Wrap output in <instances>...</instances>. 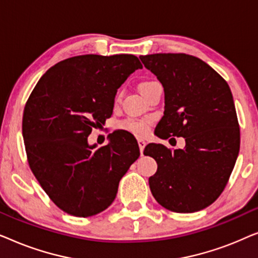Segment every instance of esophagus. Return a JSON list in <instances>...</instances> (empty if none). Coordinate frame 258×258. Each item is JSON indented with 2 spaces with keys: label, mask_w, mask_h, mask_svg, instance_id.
I'll list each match as a JSON object with an SVG mask.
<instances>
[{
  "label": "esophagus",
  "mask_w": 258,
  "mask_h": 258,
  "mask_svg": "<svg viewBox=\"0 0 258 258\" xmlns=\"http://www.w3.org/2000/svg\"><path fill=\"white\" fill-rule=\"evenodd\" d=\"M146 141L144 140H142V139H140L139 140V147H140V151H141V155H142V153H143V150H144V147H146Z\"/></svg>",
  "instance_id": "obj_1"
}]
</instances>
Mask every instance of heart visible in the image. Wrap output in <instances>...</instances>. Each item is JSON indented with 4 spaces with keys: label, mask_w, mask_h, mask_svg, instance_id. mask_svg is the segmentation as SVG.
<instances>
[{
    "label": "heart",
    "mask_w": 258,
    "mask_h": 258,
    "mask_svg": "<svg viewBox=\"0 0 258 258\" xmlns=\"http://www.w3.org/2000/svg\"><path fill=\"white\" fill-rule=\"evenodd\" d=\"M153 83H155L153 81H144L140 84V91L144 90ZM119 100H121V93L116 95L115 98L116 102H118ZM119 128L125 130V132H129L135 136H143L149 132L150 121H148V119H125V121L119 123Z\"/></svg>",
    "instance_id": "b5f03b06"
}]
</instances>
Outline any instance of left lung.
<instances>
[{
	"mask_svg": "<svg viewBox=\"0 0 258 258\" xmlns=\"http://www.w3.org/2000/svg\"><path fill=\"white\" fill-rule=\"evenodd\" d=\"M164 88V115L155 134L184 137L183 149L150 143L157 162L149 177L155 200L175 213L209 207L223 191L239 151V125L228 83L209 64L186 54L140 56ZM170 140H175L171 137Z\"/></svg>",
	"mask_w": 258,
	"mask_h": 258,
	"instance_id": "8db88e82",
	"label": "left lung"
}]
</instances>
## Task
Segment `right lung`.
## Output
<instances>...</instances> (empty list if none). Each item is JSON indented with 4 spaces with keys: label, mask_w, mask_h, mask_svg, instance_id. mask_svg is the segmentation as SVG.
I'll return each mask as SVG.
<instances>
[{
    "label": "right lung",
    "mask_w": 258,
    "mask_h": 258,
    "mask_svg": "<svg viewBox=\"0 0 258 258\" xmlns=\"http://www.w3.org/2000/svg\"><path fill=\"white\" fill-rule=\"evenodd\" d=\"M142 64L134 55L74 56L51 67L28 98L22 119L28 163L67 214L89 217L107 209L140 156L128 132L112 133L98 149L88 143L93 128L111 116L117 89Z\"/></svg>",
    "instance_id": "add662e5"
}]
</instances>
